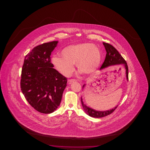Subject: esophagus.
Instances as JSON below:
<instances>
[{
	"label": "esophagus",
	"instance_id": "obj_1",
	"mask_svg": "<svg viewBox=\"0 0 150 150\" xmlns=\"http://www.w3.org/2000/svg\"><path fill=\"white\" fill-rule=\"evenodd\" d=\"M77 81V80L76 79H70V80H69V82H70V83H72V82H76Z\"/></svg>",
	"mask_w": 150,
	"mask_h": 150
}]
</instances>
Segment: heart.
<instances>
[{"mask_svg": "<svg viewBox=\"0 0 150 150\" xmlns=\"http://www.w3.org/2000/svg\"><path fill=\"white\" fill-rule=\"evenodd\" d=\"M62 56L54 55L51 62L58 72L69 77L74 71V64L84 75L94 73L100 64L101 55L98 47L90 43L68 45L62 50Z\"/></svg>", "mask_w": 150, "mask_h": 150, "instance_id": "1", "label": "heart"}]
</instances>
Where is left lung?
Here are the masks:
<instances>
[{
	"instance_id": "1",
	"label": "left lung",
	"mask_w": 150,
	"mask_h": 150,
	"mask_svg": "<svg viewBox=\"0 0 150 150\" xmlns=\"http://www.w3.org/2000/svg\"><path fill=\"white\" fill-rule=\"evenodd\" d=\"M103 45L105 46V49L107 52V54L105 56V61L101 67L100 70L107 68L109 66L123 64L125 67V70H126V77H127V80H128V79H129L128 78L129 70H128V67H127V62H125V59L119 54L117 50L116 49L113 45H111V44L105 43L103 42ZM84 86H85V84L83 86L82 88H83ZM81 103H82V107L83 108L84 110L86 111V112L87 113V114L89 115L91 117H95V118H101V117H105V116L110 115V114H111V113H113L118 107V105H117V107H115L114 109L108 110V111H97L93 109H91L89 107H87L86 105L83 104V103L82 100V98H81Z\"/></svg>"
}]
</instances>
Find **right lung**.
Here are the masks:
<instances>
[{"label":"right lung","mask_w":150,"mask_h":150,"mask_svg":"<svg viewBox=\"0 0 150 150\" xmlns=\"http://www.w3.org/2000/svg\"><path fill=\"white\" fill-rule=\"evenodd\" d=\"M58 41L34 47L25 56L21 75V90L26 100L40 113H52L59 106L67 79L54 69L52 52Z\"/></svg>","instance_id":"right-lung-1"}]
</instances>
